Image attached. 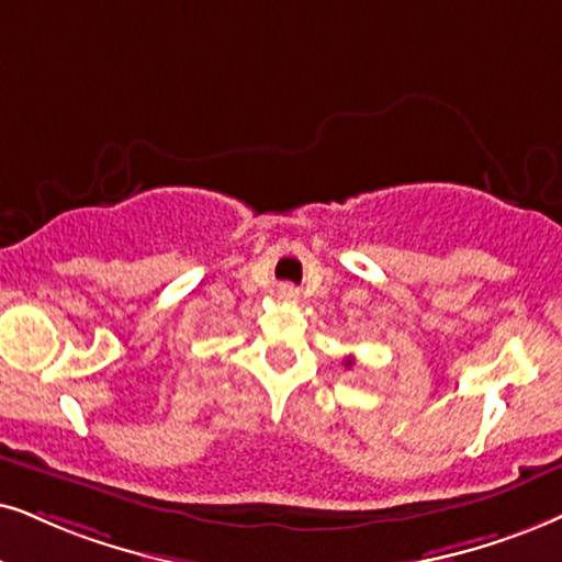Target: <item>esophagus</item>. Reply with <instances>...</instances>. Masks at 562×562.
I'll use <instances>...</instances> for the list:
<instances>
[{"label": "esophagus", "instance_id": "esophagus-1", "mask_svg": "<svg viewBox=\"0 0 562 562\" xmlns=\"http://www.w3.org/2000/svg\"><path fill=\"white\" fill-rule=\"evenodd\" d=\"M277 295H280L282 301H295V297H297V288H293V285H280V290H277Z\"/></svg>", "mask_w": 562, "mask_h": 562}]
</instances>
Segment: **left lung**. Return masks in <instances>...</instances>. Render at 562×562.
I'll return each mask as SVG.
<instances>
[{"mask_svg": "<svg viewBox=\"0 0 562 562\" xmlns=\"http://www.w3.org/2000/svg\"><path fill=\"white\" fill-rule=\"evenodd\" d=\"M350 366H352V358H347V360H345V368H350Z\"/></svg>", "mask_w": 562, "mask_h": 562, "instance_id": "1", "label": "left lung"}]
</instances>
